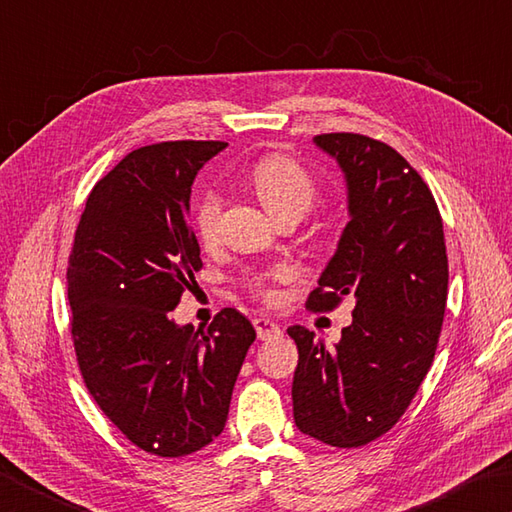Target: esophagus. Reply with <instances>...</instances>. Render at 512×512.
Returning a JSON list of instances; mask_svg holds the SVG:
<instances>
[{"label":"esophagus","instance_id":"1","mask_svg":"<svg viewBox=\"0 0 512 512\" xmlns=\"http://www.w3.org/2000/svg\"><path fill=\"white\" fill-rule=\"evenodd\" d=\"M253 326L257 330V337L259 339H277L282 335V328H279L273 319H266V317H257L253 319Z\"/></svg>","mask_w":512,"mask_h":512}]
</instances>
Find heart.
<instances>
[{"instance_id": "heart-1", "label": "heart", "mask_w": 512, "mask_h": 512, "mask_svg": "<svg viewBox=\"0 0 512 512\" xmlns=\"http://www.w3.org/2000/svg\"><path fill=\"white\" fill-rule=\"evenodd\" d=\"M248 184L253 186L257 197L262 199V204L277 222H286V219L299 222L315 208L319 195H322L317 177L302 162L286 153H266L259 157L248 170ZM222 206V195L213 188H206L195 197L193 208H190V222H193L195 235L206 246L213 244L219 235ZM284 277V270L277 268L246 270L239 277V282L264 304H275L277 293L273 284L282 282Z\"/></svg>"}]
</instances>
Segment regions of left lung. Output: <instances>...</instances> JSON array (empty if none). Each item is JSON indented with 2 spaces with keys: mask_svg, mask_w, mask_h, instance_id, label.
Masks as SVG:
<instances>
[{
  "mask_svg": "<svg viewBox=\"0 0 512 512\" xmlns=\"http://www.w3.org/2000/svg\"><path fill=\"white\" fill-rule=\"evenodd\" d=\"M348 182L350 222L306 308L330 313L355 299L353 324L326 348L290 326L299 362L293 415L304 435L359 448L386 435L435 359L448 297L442 215L422 175L379 139L322 133Z\"/></svg>",
  "mask_w": 512,
  "mask_h": 512,
  "instance_id": "1",
  "label": "left lung"
}]
</instances>
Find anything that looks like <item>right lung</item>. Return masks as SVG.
Wrapping results in <instances>:
<instances>
[{
  "instance_id": "add662e5",
  "label": "right lung",
  "mask_w": 512,
  "mask_h": 512,
  "mask_svg": "<svg viewBox=\"0 0 512 512\" xmlns=\"http://www.w3.org/2000/svg\"><path fill=\"white\" fill-rule=\"evenodd\" d=\"M224 142H159L128 153L90 190L68 257L70 335L95 404L157 457L222 435L255 328L222 308L206 330L170 319L202 270L188 199Z\"/></svg>"
}]
</instances>
